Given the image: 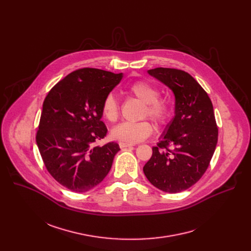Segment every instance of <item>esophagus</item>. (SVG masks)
I'll return each instance as SVG.
<instances>
[{"instance_id": "obj_1", "label": "esophagus", "mask_w": 251, "mask_h": 251, "mask_svg": "<svg viewBox=\"0 0 251 251\" xmlns=\"http://www.w3.org/2000/svg\"><path fill=\"white\" fill-rule=\"evenodd\" d=\"M134 146V144H132V143H127V142H119V147L121 149L123 148H127V147H132Z\"/></svg>"}]
</instances>
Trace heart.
Wrapping results in <instances>:
<instances>
[{
  "instance_id": "obj_1",
  "label": "heart",
  "mask_w": 251,
  "mask_h": 251,
  "mask_svg": "<svg viewBox=\"0 0 251 251\" xmlns=\"http://www.w3.org/2000/svg\"><path fill=\"white\" fill-rule=\"evenodd\" d=\"M126 92L144 103L142 109V118L148 117L157 126L164 125L170 118L172 105L166 98H160L159 89L144 80L131 83ZM101 113L105 120L115 122L119 116V102L114 94H107L102 102ZM153 133L152 124L147 121L122 122L111 130V137L114 140L127 143H137L145 140Z\"/></svg>"
}]
</instances>
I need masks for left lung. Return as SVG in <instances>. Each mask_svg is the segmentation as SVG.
Wrapping results in <instances>:
<instances>
[{"mask_svg":"<svg viewBox=\"0 0 251 251\" xmlns=\"http://www.w3.org/2000/svg\"><path fill=\"white\" fill-rule=\"evenodd\" d=\"M149 75L169 86L176 98L175 117L143 168L159 190L176 194L188 190L205 173L218 143L219 129L205 90L188 73L157 67Z\"/></svg>","mask_w":251,"mask_h":251,"instance_id":"8db88e82","label":"left lung"}]
</instances>
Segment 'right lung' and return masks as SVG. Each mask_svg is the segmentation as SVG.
Returning <instances> with one entry per match:
<instances>
[{
  "label": "right lung",
  "instance_id": "right-lung-1",
  "mask_svg": "<svg viewBox=\"0 0 251 251\" xmlns=\"http://www.w3.org/2000/svg\"><path fill=\"white\" fill-rule=\"evenodd\" d=\"M122 79L98 68L76 69L48 93L37 132V144L48 172L66 189L84 193L109 173L117 143L94 146L106 136L102 102Z\"/></svg>",
  "mask_w": 251,
  "mask_h": 251
}]
</instances>
